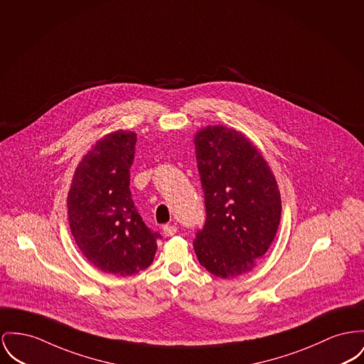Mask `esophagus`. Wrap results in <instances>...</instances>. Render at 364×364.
<instances>
[{
    "label": "esophagus",
    "instance_id": "1",
    "mask_svg": "<svg viewBox=\"0 0 364 364\" xmlns=\"http://www.w3.org/2000/svg\"><path fill=\"white\" fill-rule=\"evenodd\" d=\"M176 232H178V228H176L175 225L167 223V225L163 226V233H164L166 236H173Z\"/></svg>",
    "mask_w": 364,
    "mask_h": 364
}]
</instances>
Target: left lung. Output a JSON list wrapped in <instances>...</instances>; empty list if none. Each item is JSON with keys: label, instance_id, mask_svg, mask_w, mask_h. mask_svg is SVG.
Returning <instances> with one entry per match:
<instances>
[{"label": "left lung", "instance_id": "1", "mask_svg": "<svg viewBox=\"0 0 364 364\" xmlns=\"http://www.w3.org/2000/svg\"><path fill=\"white\" fill-rule=\"evenodd\" d=\"M194 146L207 214L194 252L210 273L236 277L254 267L276 236L277 182L257 147L233 128L205 127Z\"/></svg>", "mask_w": 364, "mask_h": 364}]
</instances>
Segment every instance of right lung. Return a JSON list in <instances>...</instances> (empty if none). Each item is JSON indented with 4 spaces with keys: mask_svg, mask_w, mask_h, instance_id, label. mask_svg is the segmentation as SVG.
Segmentation results:
<instances>
[{
    "mask_svg": "<svg viewBox=\"0 0 364 364\" xmlns=\"http://www.w3.org/2000/svg\"><path fill=\"white\" fill-rule=\"evenodd\" d=\"M135 132L106 135L77 167L68 197L74 240L97 269L129 276L153 262L159 232L146 226L131 191Z\"/></svg>",
    "mask_w": 364,
    "mask_h": 364,
    "instance_id": "obj_1",
    "label": "right lung"
}]
</instances>
